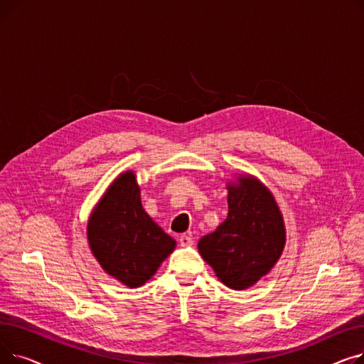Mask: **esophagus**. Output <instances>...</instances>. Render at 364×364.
Returning <instances> with one entry per match:
<instances>
[{
  "mask_svg": "<svg viewBox=\"0 0 364 364\" xmlns=\"http://www.w3.org/2000/svg\"><path fill=\"white\" fill-rule=\"evenodd\" d=\"M178 242H180L181 246H192L193 245V239H192V236H190V235H181L178 237Z\"/></svg>",
  "mask_w": 364,
  "mask_h": 364,
  "instance_id": "esophagus-1",
  "label": "esophagus"
}]
</instances>
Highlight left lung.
<instances>
[{
	"mask_svg": "<svg viewBox=\"0 0 364 364\" xmlns=\"http://www.w3.org/2000/svg\"><path fill=\"white\" fill-rule=\"evenodd\" d=\"M228 214L198 250L217 277L230 289L251 288L280 258L286 232L280 209L259 180L240 176L228 183Z\"/></svg>",
	"mask_w": 364,
	"mask_h": 364,
	"instance_id": "obj_1",
	"label": "left lung"
}]
</instances>
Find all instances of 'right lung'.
<instances>
[{"label": "right lung", "instance_id": "obj_1", "mask_svg": "<svg viewBox=\"0 0 364 364\" xmlns=\"http://www.w3.org/2000/svg\"><path fill=\"white\" fill-rule=\"evenodd\" d=\"M87 236L102 269L128 288L144 284L176 247L143 209L132 171L122 172L95 205Z\"/></svg>", "mask_w": 364, "mask_h": 364}]
</instances>
